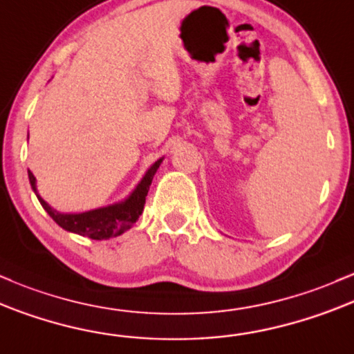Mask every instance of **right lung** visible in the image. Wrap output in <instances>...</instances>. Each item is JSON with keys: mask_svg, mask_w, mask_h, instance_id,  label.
<instances>
[{"mask_svg": "<svg viewBox=\"0 0 354 354\" xmlns=\"http://www.w3.org/2000/svg\"><path fill=\"white\" fill-rule=\"evenodd\" d=\"M162 164V158L150 167L147 170L145 177L142 178L140 184L137 185V189L133 190L132 196L127 201L120 202V204L109 205V207H100L95 210H88V212L82 214H62L57 212L55 209H51L37 192V178L31 172H28L30 177V184L33 187L35 194H37L39 204L43 205V209L50 214V217L53 219L59 227L70 232L80 234V236L90 237L95 241H103L109 239V237H117L120 234H124L125 230H129L135 222L140 217L142 210L145 205V197L149 194L150 184H152L153 176H156L157 169Z\"/></svg>", "mask_w": 354, "mask_h": 354, "instance_id": "right-lung-1", "label": "right lung"}]
</instances>
